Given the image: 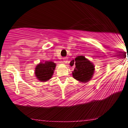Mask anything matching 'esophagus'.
I'll use <instances>...</instances> for the list:
<instances>
[{
    "label": "esophagus",
    "mask_w": 128,
    "mask_h": 128,
    "mask_svg": "<svg viewBox=\"0 0 128 128\" xmlns=\"http://www.w3.org/2000/svg\"><path fill=\"white\" fill-rule=\"evenodd\" d=\"M67 61H68V58L67 57H64L63 58V62L64 63H67Z\"/></svg>",
    "instance_id": "obj_1"
}]
</instances>
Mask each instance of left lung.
Instances as JSON below:
<instances>
[{
  "instance_id": "obj_1",
  "label": "left lung",
  "mask_w": 128,
  "mask_h": 128,
  "mask_svg": "<svg viewBox=\"0 0 128 128\" xmlns=\"http://www.w3.org/2000/svg\"><path fill=\"white\" fill-rule=\"evenodd\" d=\"M70 64L71 66L74 65L72 74L73 78L76 80L86 82L92 79L94 70V66L84 56H77L75 60L70 62Z\"/></svg>"
}]
</instances>
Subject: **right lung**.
Masks as SVG:
<instances>
[{
  "mask_svg": "<svg viewBox=\"0 0 128 128\" xmlns=\"http://www.w3.org/2000/svg\"><path fill=\"white\" fill-rule=\"evenodd\" d=\"M55 67V63L52 61H46L44 63H40L36 67L35 72L37 79L42 82L48 80L52 78Z\"/></svg>",
  "mask_w": 128,
  "mask_h": 128,
  "instance_id": "right-lung-1",
  "label": "right lung"
}]
</instances>
